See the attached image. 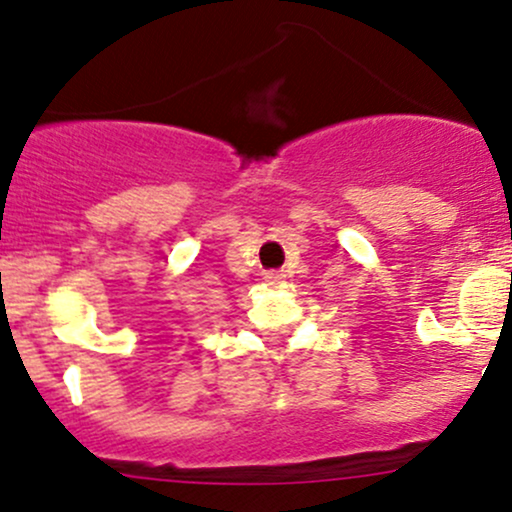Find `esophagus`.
Here are the masks:
<instances>
[{"label": "esophagus", "mask_w": 512, "mask_h": 512, "mask_svg": "<svg viewBox=\"0 0 512 512\" xmlns=\"http://www.w3.org/2000/svg\"><path fill=\"white\" fill-rule=\"evenodd\" d=\"M280 280H283V273H280V271H268V273H266V283H268V285L280 283Z\"/></svg>", "instance_id": "34e87169"}]
</instances>
